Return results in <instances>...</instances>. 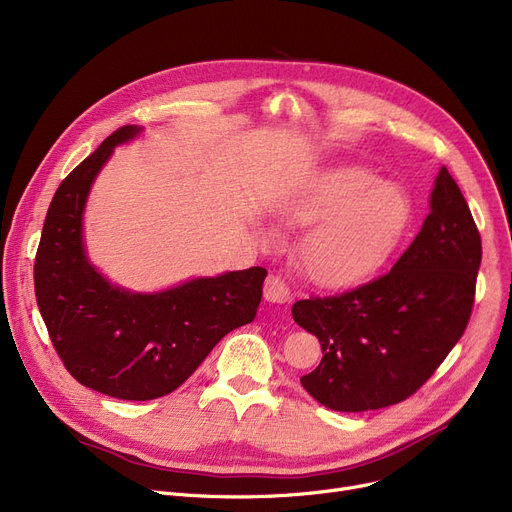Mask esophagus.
I'll list each match as a JSON object with an SVG mask.
<instances>
[{
	"label": "esophagus",
	"instance_id": "esophagus-1",
	"mask_svg": "<svg viewBox=\"0 0 512 512\" xmlns=\"http://www.w3.org/2000/svg\"><path fill=\"white\" fill-rule=\"evenodd\" d=\"M263 297H265L267 303H278V305H290L292 303V292L288 290L284 280H280L278 276H270L265 280Z\"/></svg>",
	"mask_w": 512,
	"mask_h": 512
}]
</instances>
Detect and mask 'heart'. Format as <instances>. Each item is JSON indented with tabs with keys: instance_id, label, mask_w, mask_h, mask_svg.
I'll return each instance as SVG.
<instances>
[{
	"instance_id": "heart-1",
	"label": "heart",
	"mask_w": 512,
	"mask_h": 512,
	"mask_svg": "<svg viewBox=\"0 0 512 512\" xmlns=\"http://www.w3.org/2000/svg\"><path fill=\"white\" fill-rule=\"evenodd\" d=\"M292 228H309L299 245L301 270L321 288L373 276L396 249L411 203L394 184L359 166L321 172L282 211ZM270 238L272 232H263Z\"/></svg>"
}]
</instances>
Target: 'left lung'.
<instances>
[{
	"label": "left lung",
	"mask_w": 512,
	"mask_h": 512,
	"mask_svg": "<svg viewBox=\"0 0 512 512\" xmlns=\"http://www.w3.org/2000/svg\"><path fill=\"white\" fill-rule=\"evenodd\" d=\"M481 238L459 184L438 172L429 215L378 280L292 305L324 359L301 378L332 411L384 409L417 392L463 336L475 299Z\"/></svg>",
	"instance_id": "8db88e82"
}]
</instances>
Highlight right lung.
<instances>
[{"label": "right lung", "mask_w": 512, "mask_h": 512, "mask_svg": "<svg viewBox=\"0 0 512 512\" xmlns=\"http://www.w3.org/2000/svg\"><path fill=\"white\" fill-rule=\"evenodd\" d=\"M141 132L137 124L118 128L64 178L35 259L37 305L66 369L122 400H153L184 384L228 332L255 319L267 276L249 267L132 292L99 274L85 247V205L114 149Z\"/></svg>", "instance_id": "obj_1"}]
</instances>
